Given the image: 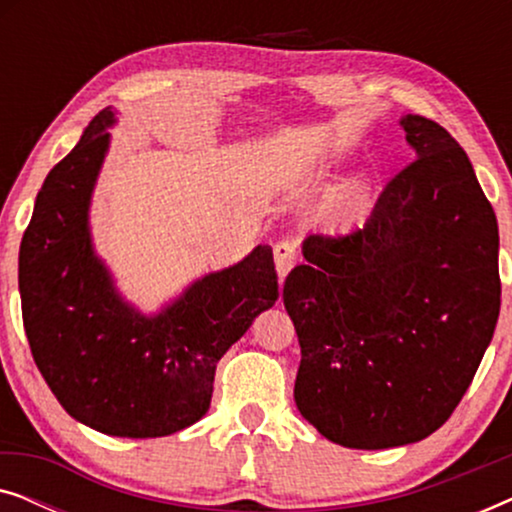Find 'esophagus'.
<instances>
[{"label":"esophagus","mask_w":512,"mask_h":512,"mask_svg":"<svg viewBox=\"0 0 512 512\" xmlns=\"http://www.w3.org/2000/svg\"><path fill=\"white\" fill-rule=\"evenodd\" d=\"M272 251H275V268H277V275H279V279H284V277L291 272L293 265H296V258H298L296 242L286 237V240H279V242L275 244V249H272Z\"/></svg>","instance_id":"obj_1"}]
</instances>
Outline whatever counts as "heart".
Instances as JSON below:
<instances>
[{
    "label": "heart",
    "mask_w": 512,
    "mask_h": 512,
    "mask_svg": "<svg viewBox=\"0 0 512 512\" xmlns=\"http://www.w3.org/2000/svg\"><path fill=\"white\" fill-rule=\"evenodd\" d=\"M363 195H366V186H363V184H359V181H356V184H352V186L347 188L345 198H347V200H352V202H361V200H363Z\"/></svg>",
    "instance_id": "1"
}]
</instances>
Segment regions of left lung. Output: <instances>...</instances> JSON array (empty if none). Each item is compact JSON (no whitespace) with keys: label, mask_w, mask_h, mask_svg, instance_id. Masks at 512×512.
<instances>
[{"label":"left lung","mask_w":512,"mask_h":512,"mask_svg":"<svg viewBox=\"0 0 512 512\" xmlns=\"http://www.w3.org/2000/svg\"><path fill=\"white\" fill-rule=\"evenodd\" d=\"M398 123L415 160L361 226L305 237L282 296L300 342V415L354 450L440 429L501 307L499 226L466 151L429 118Z\"/></svg>","instance_id":"8db88e82"}]
</instances>
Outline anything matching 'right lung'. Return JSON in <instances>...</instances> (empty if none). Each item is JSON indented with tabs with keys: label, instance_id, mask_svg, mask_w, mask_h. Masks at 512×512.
<instances>
[{
	"label": "right lung",
	"instance_id": "1",
	"mask_svg": "<svg viewBox=\"0 0 512 512\" xmlns=\"http://www.w3.org/2000/svg\"><path fill=\"white\" fill-rule=\"evenodd\" d=\"M118 123L102 109L48 172L18 256L23 324L39 373L76 422L160 438L205 417L216 363L279 298L270 244L207 272L146 314L95 251L90 205Z\"/></svg>",
	"mask_w": 512,
	"mask_h": 512
}]
</instances>
